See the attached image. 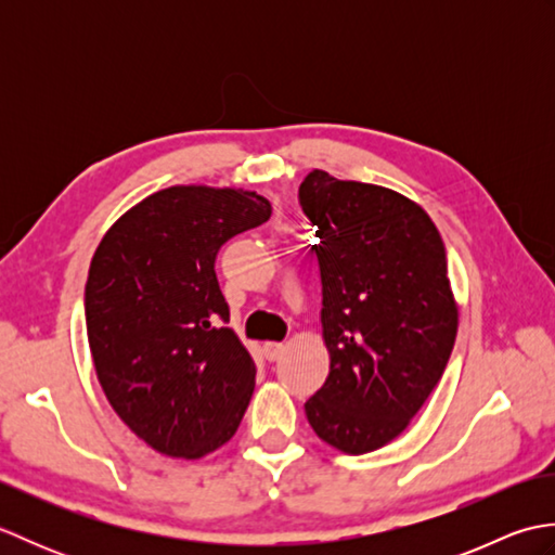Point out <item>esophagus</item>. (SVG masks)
Returning a JSON list of instances; mask_svg holds the SVG:
<instances>
[{
	"label": "esophagus",
	"mask_w": 555,
	"mask_h": 555,
	"mask_svg": "<svg viewBox=\"0 0 555 555\" xmlns=\"http://www.w3.org/2000/svg\"><path fill=\"white\" fill-rule=\"evenodd\" d=\"M284 350H286V346H284V344H276V340H267V344H264V348H262V352H264V358H267L269 362H274V360H279L281 356H284Z\"/></svg>",
	"instance_id": "1"
}]
</instances>
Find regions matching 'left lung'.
Segmentation results:
<instances>
[{"instance_id": "obj_1", "label": "left lung", "mask_w": 555, "mask_h": 555, "mask_svg": "<svg viewBox=\"0 0 555 555\" xmlns=\"http://www.w3.org/2000/svg\"><path fill=\"white\" fill-rule=\"evenodd\" d=\"M322 279L324 386L305 403L314 434L362 455L408 429L451 358L457 302L439 229L391 188L314 169L300 183Z\"/></svg>"}]
</instances>
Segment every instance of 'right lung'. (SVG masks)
<instances>
[{
  "label": "right lung",
  "mask_w": 555,
  "mask_h": 555,
  "mask_svg": "<svg viewBox=\"0 0 555 555\" xmlns=\"http://www.w3.org/2000/svg\"><path fill=\"white\" fill-rule=\"evenodd\" d=\"M255 191L171 185L116 219L92 255L88 344L109 405L138 439L197 460L238 429L255 360L229 322L217 253L264 223Z\"/></svg>",
  "instance_id": "right-lung-1"
}]
</instances>
